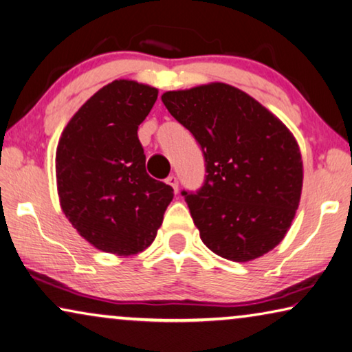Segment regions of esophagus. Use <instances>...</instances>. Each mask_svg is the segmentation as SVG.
Segmentation results:
<instances>
[{"instance_id":"1","label":"esophagus","mask_w":352,"mask_h":352,"mask_svg":"<svg viewBox=\"0 0 352 352\" xmlns=\"http://www.w3.org/2000/svg\"><path fill=\"white\" fill-rule=\"evenodd\" d=\"M166 183H167V185H169V186H172V189H174L175 192L178 191V180H177L175 175H169V177H167Z\"/></svg>"}]
</instances>
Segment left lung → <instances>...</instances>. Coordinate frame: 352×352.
I'll list each match as a JSON object with an SVG mask.
<instances>
[{
  "instance_id": "1",
  "label": "left lung",
  "mask_w": 352,
  "mask_h": 352,
  "mask_svg": "<svg viewBox=\"0 0 352 352\" xmlns=\"http://www.w3.org/2000/svg\"><path fill=\"white\" fill-rule=\"evenodd\" d=\"M161 100L204 150V186L182 194L205 246L239 263L274 249L302 191V158L293 133L226 82L167 91Z\"/></svg>"
}]
</instances>
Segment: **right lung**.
Returning a JSON list of instances; mask_svg holds the SVG:
<instances>
[{"label": "right lung", "mask_w": 352, "mask_h": 352, "mask_svg": "<svg viewBox=\"0 0 352 352\" xmlns=\"http://www.w3.org/2000/svg\"><path fill=\"white\" fill-rule=\"evenodd\" d=\"M158 89L116 80L64 128L56 148L59 204L76 232L103 252L128 256L153 243L174 189L146 170L138 128Z\"/></svg>", "instance_id": "1"}]
</instances>
